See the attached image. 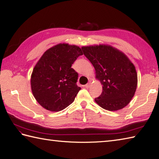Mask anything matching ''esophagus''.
<instances>
[{
	"instance_id": "obj_1",
	"label": "esophagus",
	"mask_w": 159,
	"mask_h": 159,
	"mask_svg": "<svg viewBox=\"0 0 159 159\" xmlns=\"http://www.w3.org/2000/svg\"><path fill=\"white\" fill-rule=\"evenodd\" d=\"M90 85H91V84H90V83H88V84H86V85H85V87L86 88H89L90 87Z\"/></svg>"
}]
</instances>
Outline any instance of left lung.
<instances>
[{"label":"left lung","mask_w":159,"mask_h":159,"mask_svg":"<svg viewBox=\"0 0 159 159\" xmlns=\"http://www.w3.org/2000/svg\"><path fill=\"white\" fill-rule=\"evenodd\" d=\"M81 50L103 85L102 93L95 99V102L108 111L127 106L137 85V71L132 62L123 52L107 45L84 46Z\"/></svg>","instance_id":"1"}]
</instances>
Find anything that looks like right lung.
<instances>
[{
	"mask_svg": "<svg viewBox=\"0 0 159 159\" xmlns=\"http://www.w3.org/2000/svg\"><path fill=\"white\" fill-rule=\"evenodd\" d=\"M83 55L80 48L60 44L44 52L31 75V89L41 106L60 111L71 103L81 89L77 85L78 74L71 66Z\"/></svg>",
	"mask_w": 159,
	"mask_h": 159,
	"instance_id": "right-lung-1",
	"label": "right lung"
}]
</instances>
